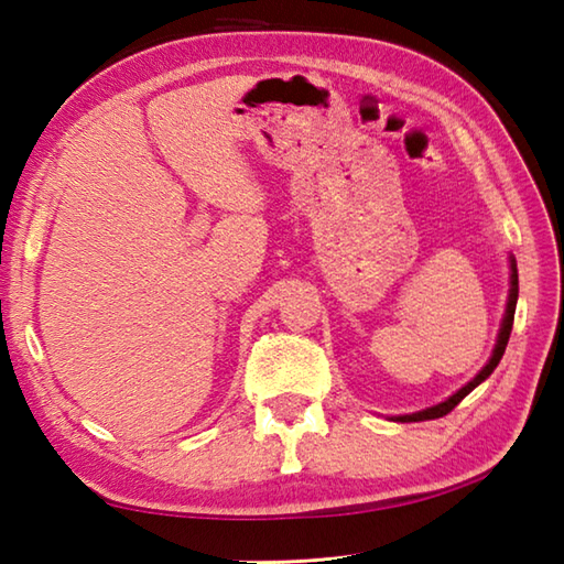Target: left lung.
I'll use <instances>...</instances> for the list:
<instances>
[{
	"instance_id": "8db88e82",
	"label": "left lung",
	"mask_w": 564,
	"mask_h": 564,
	"mask_svg": "<svg viewBox=\"0 0 564 564\" xmlns=\"http://www.w3.org/2000/svg\"><path fill=\"white\" fill-rule=\"evenodd\" d=\"M509 297H507V310H505V317H501V325H499V334H497V344L492 349V356H489V361L482 366L480 373H477L467 386H463L460 390H455L448 400H443L434 406H426L422 412H414V414H400L394 416V422H426V419H438V416H446L455 404H458L463 398H467L480 382H485L489 376L495 373V368L499 366L501 356H505V349L509 344V334L513 327V313H517V301H519V271H517V259L509 257Z\"/></svg>"
}]
</instances>
